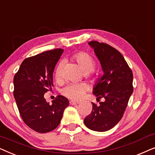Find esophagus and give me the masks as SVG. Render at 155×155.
<instances>
[{
    "mask_svg": "<svg viewBox=\"0 0 155 155\" xmlns=\"http://www.w3.org/2000/svg\"><path fill=\"white\" fill-rule=\"evenodd\" d=\"M70 104L72 105V106H74V105L79 104V102H78V101H70Z\"/></svg>",
    "mask_w": 155,
    "mask_h": 155,
    "instance_id": "esophagus-1",
    "label": "esophagus"
}]
</instances>
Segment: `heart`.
<instances>
[{
	"label": "heart",
	"mask_w": 155,
	"mask_h": 155,
	"mask_svg": "<svg viewBox=\"0 0 155 155\" xmlns=\"http://www.w3.org/2000/svg\"><path fill=\"white\" fill-rule=\"evenodd\" d=\"M74 59L85 73L91 72L96 67L95 59L90 54L86 52L76 53L74 55ZM64 61L61 60L57 66L56 70H55V76L57 79L60 77ZM88 88V85L85 83L69 84L62 88L61 92L68 98L74 101H79L83 98Z\"/></svg>",
	"instance_id": "obj_1"
}]
</instances>
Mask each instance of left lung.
Instances as JSON below:
<instances>
[{
    "instance_id": "left-lung-1",
    "label": "left lung",
    "mask_w": 155,
    "mask_h": 155,
    "mask_svg": "<svg viewBox=\"0 0 155 155\" xmlns=\"http://www.w3.org/2000/svg\"><path fill=\"white\" fill-rule=\"evenodd\" d=\"M100 61L103 76L93 88L96 100L105 98L98 106L92 103V111L84 119L88 128L105 132L117 125L124 113L133 92V75L124 57L117 49L106 43L88 42Z\"/></svg>"
}]
</instances>
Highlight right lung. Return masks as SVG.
I'll return each instance as SVG.
<instances>
[{
	"instance_id": "add662e5",
	"label": "right lung",
	"mask_w": 155,
	"mask_h": 155,
	"mask_svg": "<svg viewBox=\"0 0 155 155\" xmlns=\"http://www.w3.org/2000/svg\"><path fill=\"white\" fill-rule=\"evenodd\" d=\"M64 49L45 51L22 61L14 76V97L24 123L33 130L46 133L54 130L69 105L66 97L57 96L52 104L44 95L53 86V72Z\"/></svg>"
}]
</instances>
